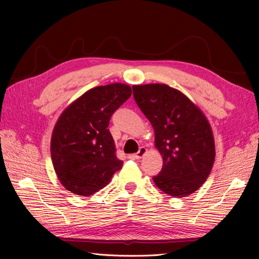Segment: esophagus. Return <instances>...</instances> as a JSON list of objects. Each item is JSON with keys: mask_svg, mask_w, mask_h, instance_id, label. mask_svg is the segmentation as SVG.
<instances>
[{"mask_svg": "<svg viewBox=\"0 0 259 259\" xmlns=\"http://www.w3.org/2000/svg\"><path fill=\"white\" fill-rule=\"evenodd\" d=\"M147 153V148L146 147H141L140 149H139V151L136 153V155L134 156L136 159H141L142 157H144L145 155Z\"/></svg>", "mask_w": 259, "mask_h": 259, "instance_id": "1", "label": "esophagus"}]
</instances>
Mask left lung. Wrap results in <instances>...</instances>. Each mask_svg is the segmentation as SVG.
Instances as JSON below:
<instances>
[{
  "mask_svg": "<svg viewBox=\"0 0 259 259\" xmlns=\"http://www.w3.org/2000/svg\"><path fill=\"white\" fill-rule=\"evenodd\" d=\"M133 89L137 104L155 131V147L163 160L153 183L169 196L191 195L207 180L216 157L207 117L183 92L167 84H140Z\"/></svg>",
  "mask_w": 259,
  "mask_h": 259,
  "instance_id": "left-lung-1",
  "label": "left lung"
}]
</instances>
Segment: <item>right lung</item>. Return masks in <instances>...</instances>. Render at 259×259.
Wrapping results in <instances>:
<instances>
[{"instance_id":"add662e5","label":"right lung","mask_w":259,"mask_h":259,"mask_svg":"<svg viewBox=\"0 0 259 259\" xmlns=\"http://www.w3.org/2000/svg\"><path fill=\"white\" fill-rule=\"evenodd\" d=\"M131 93L130 85L119 82L92 88L59 117L51 137V159L59 181L72 194L93 195L122 168L108 126Z\"/></svg>"}]
</instances>
